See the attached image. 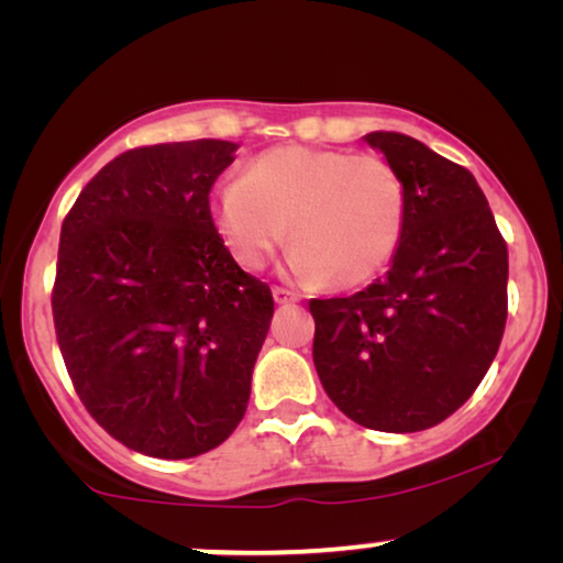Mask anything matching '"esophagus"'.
Returning <instances> with one entry per match:
<instances>
[{"label": "esophagus", "mask_w": 563, "mask_h": 563, "mask_svg": "<svg viewBox=\"0 0 563 563\" xmlns=\"http://www.w3.org/2000/svg\"><path fill=\"white\" fill-rule=\"evenodd\" d=\"M274 299H276V305H291V302H297L299 295H297V291H291V289L274 287Z\"/></svg>", "instance_id": "esophagus-1"}]
</instances>
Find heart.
I'll use <instances>...</instances> for the list:
<instances>
[{"label": "heart", "mask_w": 563, "mask_h": 563, "mask_svg": "<svg viewBox=\"0 0 563 563\" xmlns=\"http://www.w3.org/2000/svg\"><path fill=\"white\" fill-rule=\"evenodd\" d=\"M212 218L230 256L258 272L289 238L307 279L358 287L395 261L407 228L405 181L387 158L282 145L253 158L243 179L214 191Z\"/></svg>", "instance_id": "1"}]
</instances>
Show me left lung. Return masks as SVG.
<instances>
[{
	"instance_id": "left-lung-1",
	"label": "left lung",
	"mask_w": 563,
	"mask_h": 563,
	"mask_svg": "<svg viewBox=\"0 0 563 563\" xmlns=\"http://www.w3.org/2000/svg\"><path fill=\"white\" fill-rule=\"evenodd\" d=\"M366 141L397 168L407 228L387 276L312 299L322 389L358 426L433 428L497 356L507 320V243L472 172L402 133Z\"/></svg>"
}]
</instances>
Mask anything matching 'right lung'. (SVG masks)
<instances>
[{
	"label": "right lung",
	"instance_id": "add662e5",
	"mask_svg": "<svg viewBox=\"0 0 563 563\" xmlns=\"http://www.w3.org/2000/svg\"><path fill=\"white\" fill-rule=\"evenodd\" d=\"M235 143L120 153L60 225L53 325L87 412L156 459L212 451L243 420L274 318L214 228L210 189Z\"/></svg>",
	"mask_w": 563,
	"mask_h": 563
}]
</instances>
